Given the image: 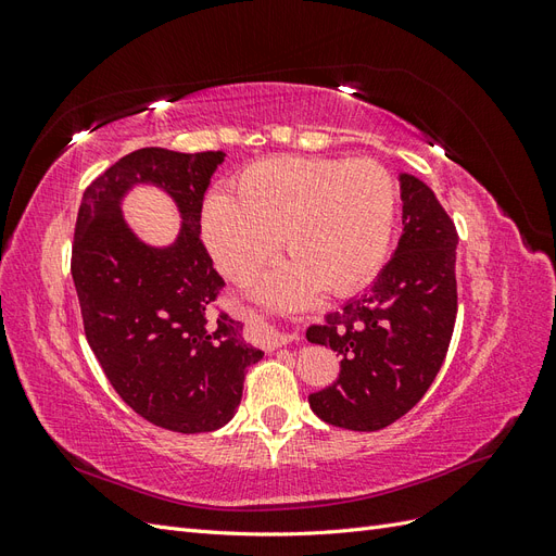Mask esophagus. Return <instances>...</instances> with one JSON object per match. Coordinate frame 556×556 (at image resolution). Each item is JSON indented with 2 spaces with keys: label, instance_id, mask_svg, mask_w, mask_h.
<instances>
[{
  "label": "esophagus",
  "instance_id": "esophagus-1",
  "mask_svg": "<svg viewBox=\"0 0 556 556\" xmlns=\"http://www.w3.org/2000/svg\"><path fill=\"white\" fill-rule=\"evenodd\" d=\"M260 331H262V345H264V350H268V352L278 350V348H282V345H288V343L294 341L292 333H280V331H274V329H268V327H262Z\"/></svg>",
  "mask_w": 556,
  "mask_h": 556
}]
</instances>
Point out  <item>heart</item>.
I'll list each match as a JSON object with an SVG mask.
<instances>
[{
  "label": "heart",
  "mask_w": 556,
  "mask_h": 556,
  "mask_svg": "<svg viewBox=\"0 0 556 556\" xmlns=\"http://www.w3.org/2000/svg\"><path fill=\"white\" fill-rule=\"evenodd\" d=\"M396 188L371 160H262L233 182V199L208 197L204 239L220 271L248 282L274 260L278 239L290 262L268 276L260 299L282 311L319 294H348L382 266L392 243Z\"/></svg>",
  "instance_id": "obj_1"
}]
</instances>
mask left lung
Listing matches in <instances>:
<instances>
[{
  "label": "left lung",
  "mask_w": 556,
  "mask_h": 556,
  "mask_svg": "<svg viewBox=\"0 0 556 556\" xmlns=\"http://www.w3.org/2000/svg\"><path fill=\"white\" fill-rule=\"evenodd\" d=\"M403 231L362 296L313 325L306 339L341 355L331 387L308 396L327 425L378 431L425 396L457 319V229L427 182L399 174Z\"/></svg>",
  "instance_id": "obj_1"
}]
</instances>
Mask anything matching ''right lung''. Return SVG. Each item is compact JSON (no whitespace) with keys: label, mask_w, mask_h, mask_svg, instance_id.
I'll return each mask as SVG.
<instances>
[{"label":"right lung","mask_w":556,"mask_h":556,"mask_svg":"<svg viewBox=\"0 0 556 556\" xmlns=\"http://www.w3.org/2000/svg\"><path fill=\"white\" fill-rule=\"evenodd\" d=\"M225 153L141 148L117 160L83 192L72 276L97 362L127 406L155 427L204 433L237 413L248 366L264 352L243 325L211 304L225 285L201 243V204ZM137 184L169 195L179 237L150 247L124 220Z\"/></svg>","instance_id":"obj_1"}]
</instances>
